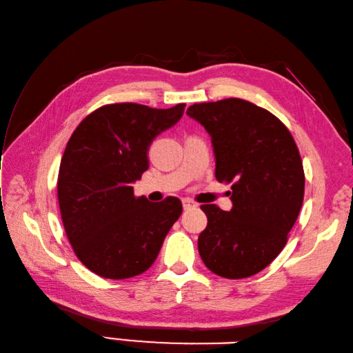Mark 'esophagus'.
I'll list each match as a JSON object with an SVG mask.
<instances>
[{"label":"esophagus","instance_id":"1","mask_svg":"<svg viewBox=\"0 0 353 353\" xmlns=\"http://www.w3.org/2000/svg\"><path fill=\"white\" fill-rule=\"evenodd\" d=\"M182 204H183V209H186V210L195 208V203L192 200H190V199H183Z\"/></svg>","mask_w":353,"mask_h":353}]
</instances>
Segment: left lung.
Listing matches in <instances>:
<instances>
[{"label": "left lung", "instance_id": "obj_1", "mask_svg": "<svg viewBox=\"0 0 353 353\" xmlns=\"http://www.w3.org/2000/svg\"><path fill=\"white\" fill-rule=\"evenodd\" d=\"M186 114L212 138L216 180L232 183L230 212L201 206V260L219 276H251L283 251L299 215L305 176L298 145L280 119L243 99L194 103Z\"/></svg>", "mask_w": 353, "mask_h": 353}]
</instances>
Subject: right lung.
Wrapping results in <instances>:
<instances>
[{
    "label": "right lung",
    "instance_id": "add662e5",
    "mask_svg": "<svg viewBox=\"0 0 353 353\" xmlns=\"http://www.w3.org/2000/svg\"><path fill=\"white\" fill-rule=\"evenodd\" d=\"M139 103L103 105L79 123L65 145L57 194L65 234L85 268L125 280L145 272L182 214L177 196L150 203L132 183L149 168L147 152L183 116Z\"/></svg>",
    "mask_w": 353,
    "mask_h": 353
}]
</instances>
